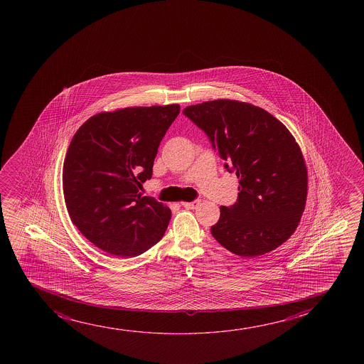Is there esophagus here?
<instances>
[{
    "instance_id": "obj_1",
    "label": "esophagus",
    "mask_w": 364,
    "mask_h": 364,
    "mask_svg": "<svg viewBox=\"0 0 364 364\" xmlns=\"http://www.w3.org/2000/svg\"><path fill=\"white\" fill-rule=\"evenodd\" d=\"M199 204V200H195V201H191V203H183L181 205H183L184 208H186V209H196Z\"/></svg>"
}]
</instances>
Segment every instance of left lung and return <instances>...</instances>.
<instances>
[{
  "label": "left lung",
  "instance_id": "left-lung-1",
  "mask_svg": "<svg viewBox=\"0 0 364 364\" xmlns=\"http://www.w3.org/2000/svg\"><path fill=\"white\" fill-rule=\"evenodd\" d=\"M183 113L239 179L237 203L220 206L211 226L215 240L242 257L277 249L297 229L307 200V168L294 135L269 112L239 100H209Z\"/></svg>",
  "mask_w": 364,
  "mask_h": 364
}]
</instances>
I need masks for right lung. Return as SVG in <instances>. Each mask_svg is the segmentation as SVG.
Here are the masks:
<instances>
[{
    "label": "right lung",
    "instance_id": "1",
    "mask_svg": "<svg viewBox=\"0 0 364 364\" xmlns=\"http://www.w3.org/2000/svg\"><path fill=\"white\" fill-rule=\"evenodd\" d=\"M179 113V105L102 112L70 140L62 174L65 206L80 234L105 252L134 257L164 236L171 211L139 190Z\"/></svg>",
    "mask_w": 364,
    "mask_h": 364
}]
</instances>
